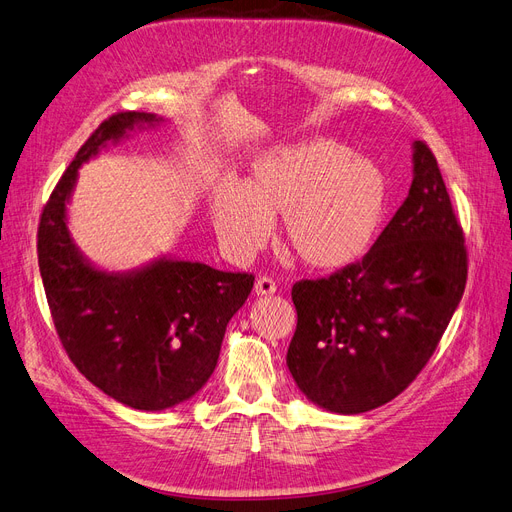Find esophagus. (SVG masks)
<instances>
[{
  "label": "esophagus",
  "mask_w": 512,
  "mask_h": 512,
  "mask_svg": "<svg viewBox=\"0 0 512 512\" xmlns=\"http://www.w3.org/2000/svg\"><path fill=\"white\" fill-rule=\"evenodd\" d=\"M278 291V286H276V282L272 280V278H259L257 282H255V293L257 295H261V297H268V295H274Z\"/></svg>",
  "instance_id": "esophagus-1"
}]
</instances>
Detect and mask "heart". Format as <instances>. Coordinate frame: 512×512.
Segmentation results:
<instances>
[{
  "label": "heart",
  "mask_w": 512,
  "mask_h": 512,
  "mask_svg": "<svg viewBox=\"0 0 512 512\" xmlns=\"http://www.w3.org/2000/svg\"><path fill=\"white\" fill-rule=\"evenodd\" d=\"M389 186L379 163L328 138H307L261 154L244 184L219 180L211 190V221L221 249L249 263L274 236L284 238L316 270L360 261L379 234Z\"/></svg>",
  "instance_id": "heart-1"
}]
</instances>
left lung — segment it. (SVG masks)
<instances>
[{
	"mask_svg": "<svg viewBox=\"0 0 512 512\" xmlns=\"http://www.w3.org/2000/svg\"><path fill=\"white\" fill-rule=\"evenodd\" d=\"M404 205L362 261L293 286L297 330L286 366L309 402L362 414L425 368L466 284V249L433 152L412 144Z\"/></svg>",
	"mask_w": 512,
	"mask_h": 512,
	"instance_id": "obj_1",
	"label": "left lung"
}]
</instances>
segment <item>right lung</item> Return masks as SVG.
I'll use <instances>...</instances> for the list:
<instances>
[{
	"label": "right lung",
	"mask_w": 512,
	"mask_h": 512,
	"mask_svg": "<svg viewBox=\"0 0 512 512\" xmlns=\"http://www.w3.org/2000/svg\"><path fill=\"white\" fill-rule=\"evenodd\" d=\"M152 113H117L90 136L43 207L37 253L54 326L71 362L117 402L173 408L205 387L226 326L251 295L253 274L159 257L131 272L96 268L69 232L66 205L79 167L131 131L159 127Z\"/></svg>",
	"instance_id": "obj_1"
}]
</instances>
